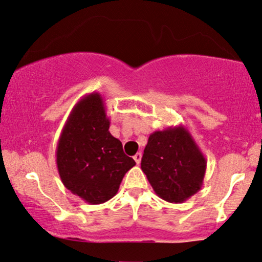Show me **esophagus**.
Masks as SVG:
<instances>
[{"label":"esophagus","mask_w":262,"mask_h":262,"mask_svg":"<svg viewBox=\"0 0 262 262\" xmlns=\"http://www.w3.org/2000/svg\"><path fill=\"white\" fill-rule=\"evenodd\" d=\"M134 159H135V162L137 163V164H139L140 161H142V154H140V152H137V154H136L135 156H134Z\"/></svg>","instance_id":"34e87169"}]
</instances>
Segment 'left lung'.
Segmentation results:
<instances>
[{
  "label": "left lung",
  "mask_w": 262,
  "mask_h": 262,
  "mask_svg": "<svg viewBox=\"0 0 262 262\" xmlns=\"http://www.w3.org/2000/svg\"><path fill=\"white\" fill-rule=\"evenodd\" d=\"M155 192L170 203H182L200 190L207 161L183 125L150 135L140 164Z\"/></svg>",
  "instance_id": "8db88e82"
}]
</instances>
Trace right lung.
<instances>
[{
	"instance_id": "right-lung-1",
	"label": "right lung",
	"mask_w": 262,
	"mask_h": 262,
	"mask_svg": "<svg viewBox=\"0 0 262 262\" xmlns=\"http://www.w3.org/2000/svg\"><path fill=\"white\" fill-rule=\"evenodd\" d=\"M103 97L93 92L78 101L56 146V165L63 185L90 204H100L118 192L136 162L108 131Z\"/></svg>"
}]
</instances>
